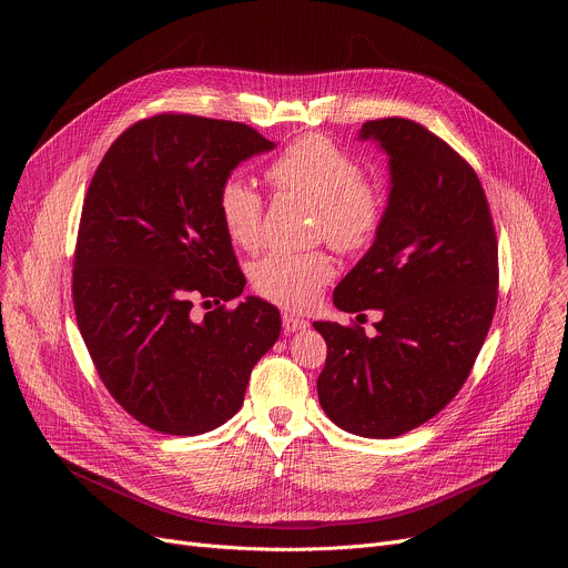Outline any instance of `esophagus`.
Returning a JSON list of instances; mask_svg holds the SVG:
<instances>
[{
	"label": "esophagus",
	"instance_id": "1",
	"mask_svg": "<svg viewBox=\"0 0 568 568\" xmlns=\"http://www.w3.org/2000/svg\"><path fill=\"white\" fill-rule=\"evenodd\" d=\"M310 326V323L305 321V318H301V316H296V314H292V312H285L283 314V331L290 335V333H301V331H305Z\"/></svg>",
	"mask_w": 568,
	"mask_h": 568
}]
</instances>
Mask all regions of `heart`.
<instances>
[{"mask_svg":"<svg viewBox=\"0 0 568 568\" xmlns=\"http://www.w3.org/2000/svg\"><path fill=\"white\" fill-rule=\"evenodd\" d=\"M267 180L274 189L314 206L318 231L339 252L368 247L382 226V195L364 182L359 161L328 139L310 134L290 143L270 164ZM215 204L233 245L256 250L263 224L261 193L231 175L220 184ZM331 278L333 263L323 252H272L252 267L256 292L285 307H307Z\"/></svg>","mask_w":568,"mask_h":568,"instance_id":"b5f03b06","label":"heart"}]
</instances>
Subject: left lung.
Masks as SVG:
<instances>
[{"label": "left lung", "instance_id": "obj_1", "mask_svg": "<svg viewBox=\"0 0 568 568\" xmlns=\"http://www.w3.org/2000/svg\"><path fill=\"white\" fill-rule=\"evenodd\" d=\"M357 139L386 152L388 200L371 250L333 301L382 318L373 337L314 321L328 346L316 390L337 427L395 438L432 420L465 384L495 316L499 247L476 173L443 139L397 116L364 123Z\"/></svg>", "mask_w": 568, "mask_h": 568}]
</instances>
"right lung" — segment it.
<instances>
[{"mask_svg": "<svg viewBox=\"0 0 568 568\" xmlns=\"http://www.w3.org/2000/svg\"><path fill=\"white\" fill-rule=\"evenodd\" d=\"M254 128L159 114L128 128L99 164L80 215L73 307L92 362L141 425L197 436L233 418L281 312L245 290L217 215V189L274 150ZM195 297L219 307L202 320Z\"/></svg>", "mask_w": 568, "mask_h": 568, "instance_id": "1", "label": "right lung"}]
</instances>
